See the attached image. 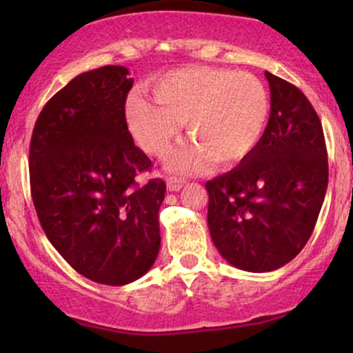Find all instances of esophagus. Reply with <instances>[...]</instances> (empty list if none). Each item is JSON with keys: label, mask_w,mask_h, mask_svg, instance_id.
I'll use <instances>...</instances> for the list:
<instances>
[{"label": "esophagus", "mask_w": 353, "mask_h": 353, "mask_svg": "<svg viewBox=\"0 0 353 353\" xmlns=\"http://www.w3.org/2000/svg\"><path fill=\"white\" fill-rule=\"evenodd\" d=\"M165 181L168 191H178L183 186V183H185V180H181V178L178 176H167Z\"/></svg>", "instance_id": "esophagus-1"}]
</instances>
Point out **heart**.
<instances>
[{"label": "heart", "mask_w": 353, "mask_h": 353, "mask_svg": "<svg viewBox=\"0 0 353 353\" xmlns=\"http://www.w3.org/2000/svg\"><path fill=\"white\" fill-rule=\"evenodd\" d=\"M151 93L157 106L139 96L128 99V128L144 152L162 157L186 125L192 141L167 161L175 172H201L210 161L239 163L257 148L267 127V88L244 72L186 67L156 81Z\"/></svg>", "instance_id": "b5f03b06"}]
</instances>
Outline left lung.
<instances>
[{
  "instance_id": "left-lung-1",
  "label": "left lung",
  "mask_w": 353,
  "mask_h": 353,
  "mask_svg": "<svg viewBox=\"0 0 353 353\" xmlns=\"http://www.w3.org/2000/svg\"><path fill=\"white\" fill-rule=\"evenodd\" d=\"M272 109L257 148L207 181L210 236L226 262L245 272L281 268L310 239L327 188L320 117L297 86L265 72Z\"/></svg>"
}]
</instances>
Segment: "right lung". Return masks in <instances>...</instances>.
<instances>
[{
	"mask_svg": "<svg viewBox=\"0 0 353 353\" xmlns=\"http://www.w3.org/2000/svg\"><path fill=\"white\" fill-rule=\"evenodd\" d=\"M133 86L123 65L83 72L48 101L33 128L30 191L46 238L85 278L108 286L137 281L161 249L165 181L134 146L125 119Z\"/></svg>",
	"mask_w": 353,
	"mask_h": 353,
	"instance_id": "1",
	"label": "right lung"
}]
</instances>
